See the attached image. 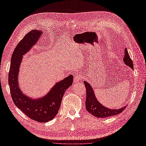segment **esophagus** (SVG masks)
I'll return each instance as SVG.
<instances>
[{
    "label": "esophagus",
    "instance_id": "obj_1",
    "mask_svg": "<svg viewBox=\"0 0 146 146\" xmlns=\"http://www.w3.org/2000/svg\"><path fill=\"white\" fill-rule=\"evenodd\" d=\"M82 78V75L80 74H76L74 75V82H79L80 80H81Z\"/></svg>",
    "mask_w": 146,
    "mask_h": 146
}]
</instances>
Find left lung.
<instances>
[{"label":"left lung","instance_id":"8db88e82","mask_svg":"<svg viewBox=\"0 0 146 146\" xmlns=\"http://www.w3.org/2000/svg\"><path fill=\"white\" fill-rule=\"evenodd\" d=\"M125 56L123 58L124 62H125L126 65L133 70V62L129 55L127 48H125ZM84 83L86 88V92H87L85 108L87 109V111H88V112H90L91 115L100 118H106L117 115L125 110L126 106H124L123 108H121L117 110H112L107 108L104 106L99 103V101L96 98L93 88L91 87V86L86 81H84Z\"/></svg>","mask_w":146,"mask_h":146}]
</instances>
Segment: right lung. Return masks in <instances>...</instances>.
<instances>
[{"instance_id":"right-lung-1","label":"right lung","mask_w":146,"mask_h":146,"mask_svg":"<svg viewBox=\"0 0 146 146\" xmlns=\"http://www.w3.org/2000/svg\"><path fill=\"white\" fill-rule=\"evenodd\" d=\"M41 31L32 30L25 35L15 47L13 53L8 84L10 93L14 104L31 119L38 122H47L58 114L65 91L72 85L73 76L70 74L58 82L47 95L42 98H29L21 92L19 87V72L23 55L28 52L40 38Z\"/></svg>"}]
</instances>
